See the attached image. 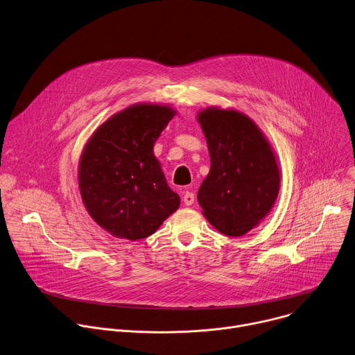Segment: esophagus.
Here are the masks:
<instances>
[{"mask_svg":"<svg viewBox=\"0 0 355 355\" xmlns=\"http://www.w3.org/2000/svg\"><path fill=\"white\" fill-rule=\"evenodd\" d=\"M183 202L186 205H191L194 202V194L191 191H184L183 194Z\"/></svg>","mask_w":355,"mask_h":355,"instance_id":"obj_1","label":"esophagus"}]
</instances>
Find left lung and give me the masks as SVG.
I'll list each match as a JSON object with an SVG mask.
<instances>
[{"label":"left lung","mask_w":355,"mask_h":355,"mask_svg":"<svg viewBox=\"0 0 355 355\" xmlns=\"http://www.w3.org/2000/svg\"><path fill=\"white\" fill-rule=\"evenodd\" d=\"M211 168L197 200L208 223L227 236H242L260 224L279 190L277 157L246 114L211 106L197 114Z\"/></svg>","instance_id":"8db88e82"}]
</instances>
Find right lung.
Segmentation results:
<instances>
[{
	"mask_svg": "<svg viewBox=\"0 0 355 355\" xmlns=\"http://www.w3.org/2000/svg\"><path fill=\"white\" fill-rule=\"evenodd\" d=\"M175 114L168 105H131L101 124L84 147L78 166L83 202L116 238H148L180 205L154 155L155 141Z\"/></svg>",
	"mask_w": 355,
	"mask_h": 355,
	"instance_id": "add662e5",
	"label": "right lung"
}]
</instances>
